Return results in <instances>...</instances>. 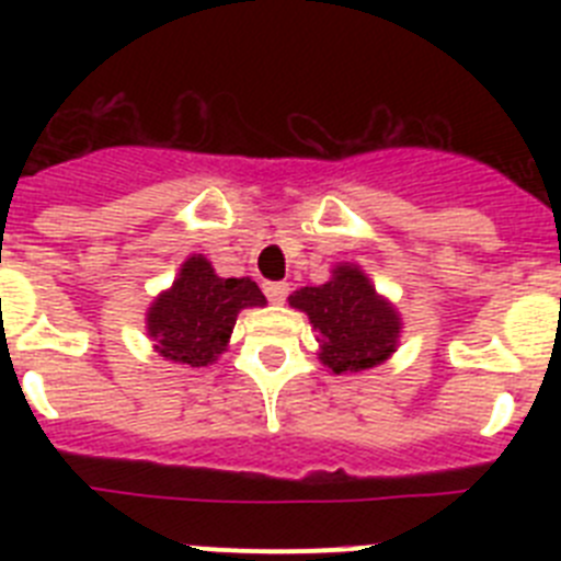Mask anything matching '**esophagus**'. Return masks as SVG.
<instances>
[{
    "instance_id": "obj_1",
    "label": "esophagus",
    "mask_w": 561,
    "mask_h": 561,
    "mask_svg": "<svg viewBox=\"0 0 561 561\" xmlns=\"http://www.w3.org/2000/svg\"><path fill=\"white\" fill-rule=\"evenodd\" d=\"M264 291L272 304H284L286 295H289V284H264Z\"/></svg>"
}]
</instances>
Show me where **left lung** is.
<instances>
[{"label": "left lung", "mask_w": 561, "mask_h": 561, "mask_svg": "<svg viewBox=\"0 0 561 561\" xmlns=\"http://www.w3.org/2000/svg\"><path fill=\"white\" fill-rule=\"evenodd\" d=\"M289 306L306 311L320 342V362L334 374L374 368L399 345L401 317L356 264L331 270L323 286H304Z\"/></svg>", "instance_id": "8db88e82"}]
</instances>
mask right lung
Here are the masks:
<instances>
[{
  "label": "right lung",
  "instance_id": "add662e5",
  "mask_svg": "<svg viewBox=\"0 0 561 561\" xmlns=\"http://www.w3.org/2000/svg\"><path fill=\"white\" fill-rule=\"evenodd\" d=\"M266 306L250 277H219L205 255H191L180 277L146 314V329L165 359L207 368L227 348L241 309Z\"/></svg>",
  "mask_w": 561,
  "mask_h": 561
}]
</instances>
